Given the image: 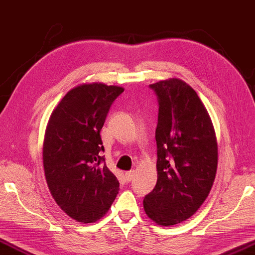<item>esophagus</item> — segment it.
Listing matches in <instances>:
<instances>
[{"label":"esophagus","mask_w":255,"mask_h":255,"mask_svg":"<svg viewBox=\"0 0 255 255\" xmlns=\"http://www.w3.org/2000/svg\"><path fill=\"white\" fill-rule=\"evenodd\" d=\"M134 177H135V171L134 170L128 171V172L125 173V179H126V181H131L132 179H134Z\"/></svg>","instance_id":"1"}]
</instances>
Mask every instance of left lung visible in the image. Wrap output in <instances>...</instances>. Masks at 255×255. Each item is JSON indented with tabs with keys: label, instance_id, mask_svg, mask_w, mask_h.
Listing matches in <instances>:
<instances>
[{
	"label": "left lung",
	"instance_id": "left-lung-1",
	"mask_svg": "<svg viewBox=\"0 0 255 255\" xmlns=\"http://www.w3.org/2000/svg\"><path fill=\"white\" fill-rule=\"evenodd\" d=\"M149 87L159 102L157 180L143 205L157 225L173 226L191 218L211 191L218 167L217 137L207 109L187 83L169 78Z\"/></svg>",
	"mask_w": 255,
	"mask_h": 255
}]
</instances>
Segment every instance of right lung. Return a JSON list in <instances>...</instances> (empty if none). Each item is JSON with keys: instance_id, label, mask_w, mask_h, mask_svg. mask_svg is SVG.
<instances>
[{"instance_id": "add662e5", "label": "right lung", "mask_w": 255, "mask_h": 255, "mask_svg": "<svg viewBox=\"0 0 255 255\" xmlns=\"http://www.w3.org/2000/svg\"><path fill=\"white\" fill-rule=\"evenodd\" d=\"M124 88L85 83L63 96L48 120L43 164L56 204L72 219L94 224L111 208L119 181L109 170L100 131Z\"/></svg>"}]
</instances>
